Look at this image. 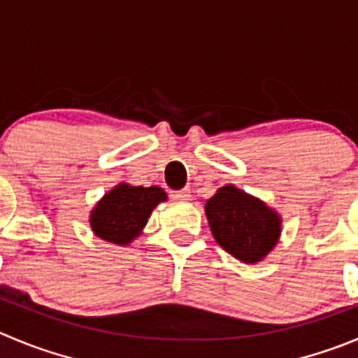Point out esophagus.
Here are the masks:
<instances>
[{
    "mask_svg": "<svg viewBox=\"0 0 358 358\" xmlns=\"http://www.w3.org/2000/svg\"><path fill=\"white\" fill-rule=\"evenodd\" d=\"M170 196L173 200H179V202H186V200L192 199V192L188 188L185 189H179V192H170Z\"/></svg>",
    "mask_w": 358,
    "mask_h": 358,
    "instance_id": "esophagus-1",
    "label": "esophagus"
}]
</instances>
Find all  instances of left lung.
Wrapping results in <instances>:
<instances>
[{"instance_id": "left-lung-1", "label": "left lung", "mask_w": 358, "mask_h": 358, "mask_svg": "<svg viewBox=\"0 0 358 358\" xmlns=\"http://www.w3.org/2000/svg\"><path fill=\"white\" fill-rule=\"evenodd\" d=\"M206 216L216 243L244 264L264 260L283 230L278 210L234 185L221 186L207 200Z\"/></svg>"}]
</instances>
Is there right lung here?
Returning a JSON list of instances; mask_svg holds the SVG:
<instances>
[{
	"mask_svg": "<svg viewBox=\"0 0 358 358\" xmlns=\"http://www.w3.org/2000/svg\"><path fill=\"white\" fill-rule=\"evenodd\" d=\"M166 199V193L158 186L144 188L119 182L91 210V230L105 243L128 246L141 236L155 207Z\"/></svg>",
	"mask_w": 358,
	"mask_h": 358,
	"instance_id": "obj_1",
	"label": "right lung"
}]
</instances>
